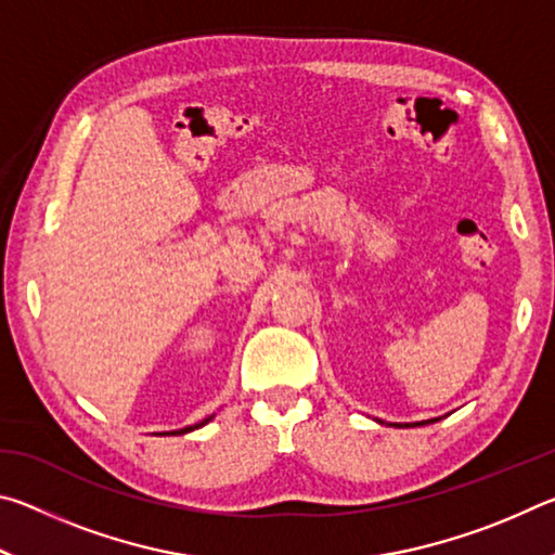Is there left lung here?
I'll return each instance as SVG.
<instances>
[{"mask_svg": "<svg viewBox=\"0 0 555 555\" xmlns=\"http://www.w3.org/2000/svg\"><path fill=\"white\" fill-rule=\"evenodd\" d=\"M434 421H436V418H430V421H424V424H434ZM424 424H406V426H424ZM397 426H399V424H397Z\"/></svg>", "mask_w": 555, "mask_h": 555, "instance_id": "1", "label": "left lung"}]
</instances>
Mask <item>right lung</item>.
<instances>
[{
    "label": "right lung",
    "instance_id": "obj_1",
    "mask_svg": "<svg viewBox=\"0 0 555 555\" xmlns=\"http://www.w3.org/2000/svg\"><path fill=\"white\" fill-rule=\"evenodd\" d=\"M212 416H208V418H205V421H201V424H195V426H185V428H181V430H173V436H181V434H188V430H195V428H201V426H205V424H208V421H210ZM166 436V434H164Z\"/></svg>",
    "mask_w": 555,
    "mask_h": 555
}]
</instances>
